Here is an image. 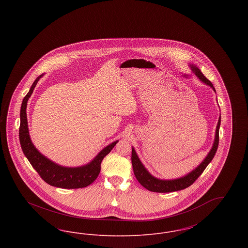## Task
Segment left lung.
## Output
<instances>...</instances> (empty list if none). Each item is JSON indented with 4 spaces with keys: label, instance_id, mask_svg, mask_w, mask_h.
Listing matches in <instances>:
<instances>
[{
    "label": "left lung",
    "instance_id": "obj_1",
    "mask_svg": "<svg viewBox=\"0 0 248 248\" xmlns=\"http://www.w3.org/2000/svg\"><path fill=\"white\" fill-rule=\"evenodd\" d=\"M191 71L193 73L200 79L202 83L209 85L212 87L213 90L216 92L215 87L213 86L212 83L205 78V76L202 73V71L194 65H189ZM219 126H220V116L218 118L217 129H216V135H215V140L213 144L212 148L210 152L207 154V156L204 158V160L198 165L194 170H192L188 175L184 177L176 178V179H170V180H165V179H159L157 177H154L153 175L149 173V171L145 168V166L142 165L139 156L134 148H132V165L134 174L137 177L138 181L141 184L145 189H149L150 191L154 192H172V191H177L180 189H186L189 187L191 184L194 183V181L200 177L203 170L206 168V166L209 165L217 153V147H218V141H219Z\"/></svg>",
    "mask_w": 248,
    "mask_h": 248
}]
</instances>
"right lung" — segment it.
<instances>
[{"label":"right lung","mask_w":248,"mask_h":248,"mask_svg":"<svg viewBox=\"0 0 248 248\" xmlns=\"http://www.w3.org/2000/svg\"><path fill=\"white\" fill-rule=\"evenodd\" d=\"M43 75L44 74L37 77L29 93L24 97L21 104L19 126V141L21 149L31 165L38 172L40 177L49 185L62 189H79L87 187L93 183L99 175L102 160L106 155L109 154L118 140L108 145L89 164L79 167L61 166L39 153L30 138L26 108L29 98L31 97L36 84Z\"/></svg>","instance_id":"1"}]
</instances>
